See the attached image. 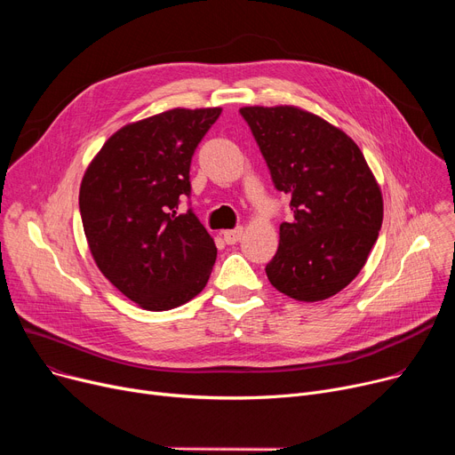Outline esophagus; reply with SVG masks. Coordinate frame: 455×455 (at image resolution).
Returning <instances> with one entry per match:
<instances>
[{"mask_svg":"<svg viewBox=\"0 0 455 455\" xmlns=\"http://www.w3.org/2000/svg\"><path fill=\"white\" fill-rule=\"evenodd\" d=\"M242 235H243V227H237V228H232V230H225V232H223V237H225V242H227L228 245H234V243L240 242Z\"/></svg>","mask_w":455,"mask_h":455,"instance_id":"esophagus-1","label":"esophagus"}]
</instances>
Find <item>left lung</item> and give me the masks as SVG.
<instances>
[{
  "label": "left lung",
  "instance_id": "8db88e82",
  "mask_svg": "<svg viewBox=\"0 0 455 455\" xmlns=\"http://www.w3.org/2000/svg\"><path fill=\"white\" fill-rule=\"evenodd\" d=\"M291 223L266 266L269 282L295 300L339 293L365 266L384 220L379 186L363 153L341 129L297 107H243Z\"/></svg>",
  "mask_w": 455,
  "mask_h": 455
}]
</instances>
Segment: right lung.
<instances>
[{"label":"right lung","mask_w":455,"mask_h":455,"mask_svg":"<svg viewBox=\"0 0 455 455\" xmlns=\"http://www.w3.org/2000/svg\"><path fill=\"white\" fill-rule=\"evenodd\" d=\"M221 108H173L114 132L83 177L79 208L100 271L127 299L165 312L199 295L218 249L189 197V165Z\"/></svg>","instance_id":"right-lung-1"}]
</instances>
